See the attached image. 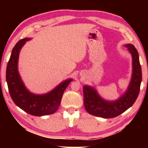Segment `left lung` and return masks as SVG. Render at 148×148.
I'll use <instances>...</instances> for the list:
<instances>
[{
	"label": "left lung",
	"mask_w": 148,
	"mask_h": 148,
	"mask_svg": "<svg viewBox=\"0 0 148 148\" xmlns=\"http://www.w3.org/2000/svg\"><path fill=\"white\" fill-rule=\"evenodd\" d=\"M125 46L128 48L133 58L132 79L127 92L114 102H108L103 100L94 88L88 86H84V106L87 112L90 114L104 119L114 118L133 106L137 100L142 79L139 54L132 44H127Z\"/></svg>",
	"instance_id": "8db88e82"
}]
</instances>
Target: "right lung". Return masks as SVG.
Masks as SVG:
<instances>
[{
  "label": "right lung",
  "instance_id": "obj_1",
  "mask_svg": "<svg viewBox=\"0 0 148 148\" xmlns=\"http://www.w3.org/2000/svg\"><path fill=\"white\" fill-rule=\"evenodd\" d=\"M29 40L30 38H25L19 40L12 50L6 71L10 96L14 103L28 114L38 116L51 114L58 110L64 91L72 79L64 81L46 94L36 95L30 93L22 82L17 69L20 50L26 41Z\"/></svg>",
  "mask_w": 148,
  "mask_h": 148
}]
</instances>
